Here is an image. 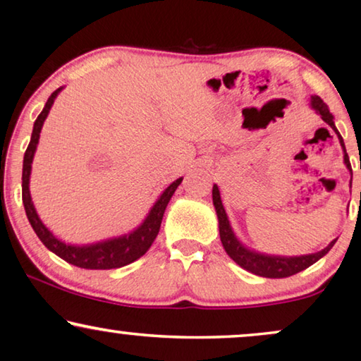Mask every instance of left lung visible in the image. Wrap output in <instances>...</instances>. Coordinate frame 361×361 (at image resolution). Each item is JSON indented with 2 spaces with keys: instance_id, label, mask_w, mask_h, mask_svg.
<instances>
[{
  "instance_id": "1",
  "label": "left lung",
  "mask_w": 361,
  "mask_h": 361,
  "mask_svg": "<svg viewBox=\"0 0 361 361\" xmlns=\"http://www.w3.org/2000/svg\"><path fill=\"white\" fill-rule=\"evenodd\" d=\"M311 104H312V108L316 109L319 114H321L324 123H327L329 126H331V128L335 130V134L338 135L340 145L343 147V152H345V155H343L345 165H347V169L352 171V165H350L348 154H347V150H345L343 139H342V135L338 134L337 128H335L334 116L331 114V111H329V106L324 103L319 96H312ZM212 202H214L217 219H219V233H221L222 247H224L227 255H229L232 260L237 263V265L245 268L247 271L253 273V275L265 276V278H286V276L296 275V273L306 270L307 267L314 265V263H316L319 258H322L324 255H326V253L334 247V243L337 242V240H332L326 248H324V250L317 252V253H311V255H302V257L262 255V253L248 250V248L243 247L242 243L237 240L235 235H233L231 224H229V219H227V214L224 211V206H222L219 188H217L216 185L212 186Z\"/></svg>"
}]
</instances>
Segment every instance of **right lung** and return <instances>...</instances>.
Returning <instances> with one entry per match:
<instances>
[{
    "label": "right lung",
    "mask_w": 361,
    "mask_h": 361,
    "mask_svg": "<svg viewBox=\"0 0 361 361\" xmlns=\"http://www.w3.org/2000/svg\"><path fill=\"white\" fill-rule=\"evenodd\" d=\"M59 90H55L52 94L49 96L47 103H45L42 113L37 116L34 123L32 135H30V142L27 145L26 154H24V161H23V202L24 209H26L27 219L32 226L34 232L37 233V237L42 240L45 247L49 248L50 252H54L55 255L63 258L65 262L72 263L75 267L86 268V270H113V268H121L129 265V263L135 262L137 258H140L144 253L149 250L152 243H154L157 233L160 231L161 219H164V212L166 209V204L173 196V192L183 178H178L176 181L171 183V185L166 188V190L161 192L159 201L155 202V206L152 207V211L147 216L139 229L130 232L129 235L111 238V240H104L99 243H94V245H67V243L60 242L59 238L52 235L47 227L42 224V221L39 219L37 212L34 209L32 200H30L29 192V175H30V164H32L35 147L39 144V134L40 129H42V124L45 118H47L50 108H52L55 96L59 94Z\"/></svg>",
    "instance_id": "right-lung-1"
}]
</instances>
